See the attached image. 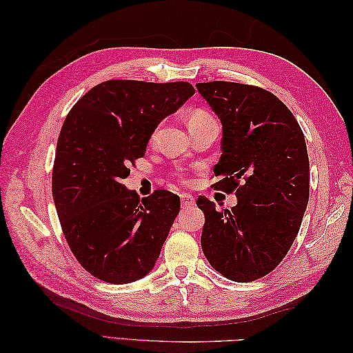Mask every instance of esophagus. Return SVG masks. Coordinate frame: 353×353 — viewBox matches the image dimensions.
Wrapping results in <instances>:
<instances>
[{
	"instance_id": "1",
	"label": "esophagus",
	"mask_w": 353,
	"mask_h": 353,
	"mask_svg": "<svg viewBox=\"0 0 353 353\" xmlns=\"http://www.w3.org/2000/svg\"><path fill=\"white\" fill-rule=\"evenodd\" d=\"M181 203H182V209H188V208L194 206L196 200H194L191 194H181Z\"/></svg>"
}]
</instances>
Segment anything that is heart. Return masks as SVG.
<instances>
[{
	"instance_id": "b5f03b06",
	"label": "heart",
	"mask_w": 353,
	"mask_h": 353,
	"mask_svg": "<svg viewBox=\"0 0 353 353\" xmlns=\"http://www.w3.org/2000/svg\"><path fill=\"white\" fill-rule=\"evenodd\" d=\"M212 118H214V117H212L211 114H209L208 110L197 109V110H194L192 114L190 115V125H192V124H197V123H203V121H208V119H212ZM154 134H156V132L153 133V137H152V138H154ZM176 176H177L179 179H182V181H185L182 172H176Z\"/></svg>"
}]
</instances>
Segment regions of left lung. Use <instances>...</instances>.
<instances>
[{"mask_svg":"<svg viewBox=\"0 0 353 353\" xmlns=\"http://www.w3.org/2000/svg\"><path fill=\"white\" fill-rule=\"evenodd\" d=\"M223 124V154L214 190L235 192L236 206L205 214L201 249L216 272L235 282L264 277L296 239L310 199V159L303 132L272 92L235 81L196 85Z\"/></svg>","mask_w":353,"mask_h":353,"instance_id":"1","label":"left lung"}]
</instances>
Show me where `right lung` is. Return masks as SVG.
Here are the masks:
<instances>
[{"mask_svg": "<svg viewBox=\"0 0 353 353\" xmlns=\"http://www.w3.org/2000/svg\"><path fill=\"white\" fill-rule=\"evenodd\" d=\"M194 92L188 81L108 80L66 115L52 165V199L72 254L97 279L138 281L159 258L181 199L157 190L141 200L123 179L145 154L157 124Z\"/></svg>", "mask_w": 353, "mask_h": 353, "instance_id": "1", "label": "right lung"}]
</instances>
